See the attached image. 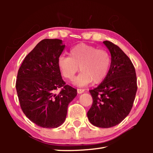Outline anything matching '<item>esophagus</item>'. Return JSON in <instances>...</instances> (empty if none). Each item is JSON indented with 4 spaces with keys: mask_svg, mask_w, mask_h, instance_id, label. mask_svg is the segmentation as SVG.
<instances>
[{
    "mask_svg": "<svg viewBox=\"0 0 153 153\" xmlns=\"http://www.w3.org/2000/svg\"><path fill=\"white\" fill-rule=\"evenodd\" d=\"M85 91L84 89H77V92L78 94H82Z\"/></svg>",
    "mask_w": 153,
    "mask_h": 153,
    "instance_id": "esophagus-1",
    "label": "esophagus"
}]
</instances>
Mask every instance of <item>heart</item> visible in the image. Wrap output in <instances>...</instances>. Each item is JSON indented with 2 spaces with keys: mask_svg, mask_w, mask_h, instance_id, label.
I'll list each match as a JSON object with an SVG mask.
<instances>
[{
  "mask_svg": "<svg viewBox=\"0 0 153 153\" xmlns=\"http://www.w3.org/2000/svg\"><path fill=\"white\" fill-rule=\"evenodd\" d=\"M69 57L61 55L57 61L58 67L64 78L73 80L75 75L81 71L74 80V84L82 87L92 81L101 82L109 71L111 59L108 52L86 44H79L69 51Z\"/></svg>",
  "mask_w": 153,
  "mask_h": 153,
  "instance_id": "heart-1",
  "label": "heart"
}]
</instances>
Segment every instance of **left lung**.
<instances>
[{"label":"left lung","instance_id":"8db88e82","mask_svg":"<svg viewBox=\"0 0 153 153\" xmlns=\"http://www.w3.org/2000/svg\"><path fill=\"white\" fill-rule=\"evenodd\" d=\"M103 43L109 50L111 63L107 76L97 88L90 90L93 102L88 118L98 128H111L121 123L132 108L137 91L135 68L118 46Z\"/></svg>","mask_w":153,"mask_h":153}]
</instances>
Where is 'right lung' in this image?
Listing matches in <instances>:
<instances>
[{
  "instance_id": "1",
  "label": "right lung",
  "mask_w": 153,
  "mask_h": 153,
  "mask_svg": "<svg viewBox=\"0 0 153 153\" xmlns=\"http://www.w3.org/2000/svg\"><path fill=\"white\" fill-rule=\"evenodd\" d=\"M61 40L44 39L25 56L19 69L16 90L25 116L44 128H55L65 120L77 90L66 85L57 65L65 48ZM59 88L61 91L56 94Z\"/></svg>"
}]
</instances>
